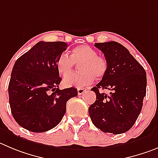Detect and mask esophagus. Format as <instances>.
<instances>
[{"mask_svg":"<svg viewBox=\"0 0 158 158\" xmlns=\"http://www.w3.org/2000/svg\"><path fill=\"white\" fill-rule=\"evenodd\" d=\"M86 89H84V88H77V91H78V94L79 95H81V94H82L83 93L86 92Z\"/></svg>","mask_w":158,"mask_h":158,"instance_id":"1","label":"esophagus"}]
</instances>
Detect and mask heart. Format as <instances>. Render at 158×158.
<instances>
[{
	"label": "heart",
	"mask_w": 158,
	"mask_h": 158,
	"mask_svg": "<svg viewBox=\"0 0 158 158\" xmlns=\"http://www.w3.org/2000/svg\"><path fill=\"white\" fill-rule=\"evenodd\" d=\"M82 63L79 70L82 72L69 76L64 80V86L84 88L93 83L95 77L102 78L107 71V61L97 55L89 45H79L71 51V57L61 54L57 60V69L62 76H67L73 70L75 64Z\"/></svg>",
	"instance_id": "b5f03b06"
}]
</instances>
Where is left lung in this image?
Returning <instances> with one entry per match:
<instances>
[{
  "label": "left lung",
  "mask_w": 158,
  "mask_h": 158,
  "mask_svg": "<svg viewBox=\"0 0 158 158\" xmlns=\"http://www.w3.org/2000/svg\"><path fill=\"white\" fill-rule=\"evenodd\" d=\"M107 61V71L91 90L96 101L89 107L94 126L104 132L122 134L132 127L142 110L147 74L128 49L115 41L95 43ZM108 89L110 94L100 92Z\"/></svg>",
  "instance_id": "obj_1"
}]
</instances>
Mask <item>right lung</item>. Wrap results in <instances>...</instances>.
I'll list each match as a JSON object with an SVG mask.
<instances>
[{"label":"right lung","mask_w":158,"mask_h":158,"mask_svg":"<svg viewBox=\"0 0 158 158\" xmlns=\"http://www.w3.org/2000/svg\"><path fill=\"white\" fill-rule=\"evenodd\" d=\"M65 42H38L17 59L8 85L11 114L19 126L33 132L57 126L66 111V103L78 95L76 88L59 89L61 79L57 60Z\"/></svg>","instance_id":"1"}]
</instances>
